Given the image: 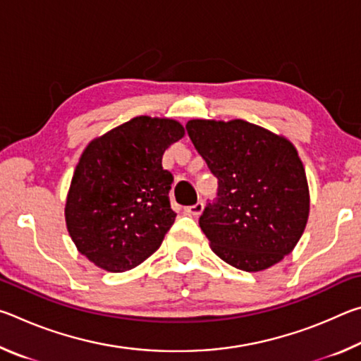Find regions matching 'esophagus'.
<instances>
[{"label": "esophagus", "instance_id": "obj_1", "mask_svg": "<svg viewBox=\"0 0 361 361\" xmlns=\"http://www.w3.org/2000/svg\"><path fill=\"white\" fill-rule=\"evenodd\" d=\"M202 210H204V204L202 202L189 205V207H186V209H185V212L188 213V215H192V216H199L200 213H202Z\"/></svg>", "mask_w": 361, "mask_h": 361}]
</instances>
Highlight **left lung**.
I'll list each match as a JSON object with an SVG mask.
<instances>
[{"instance_id": "8db88e82", "label": "left lung", "mask_w": 361, "mask_h": 361, "mask_svg": "<svg viewBox=\"0 0 361 361\" xmlns=\"http://www.w3.org/2000/svg\"><path fill=\"white\" fill-rule=\"evenodd\" d=\"M186 130L218 180L216 197L199 218L213 252L247 272L277 264L301 239L309 216L295 146L242 119H192Z\"/></svg>"}]
</instances>
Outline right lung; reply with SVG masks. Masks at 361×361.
Returning <instances> with one entry per match:
<instances>
[{"instance_id": "add662e5", "label": "right lung", "mask_w": 361, "mask_h": 361, "mask_svg": "<svg viewBox=\"0 0 361 361\" xmlns=\"http://www.w3.org/2000/svg\"><path fill=\"white\" fill-rule=\"evenodd\" d=\"M183 135L180 122L140 116L85 148L65 218L73 242L95 266L129 271L161 247L176 218L169 199L173 175L162 156Z\"/></svg>"}]
</instances>
